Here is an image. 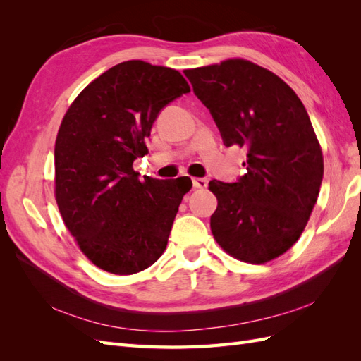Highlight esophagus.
I'll list each match as a JSON object with an SVG mask.
<instances>
[{
  "label": "esophagus",
  "instance_id": "1",
  "mask_svg": "<svg viewBox=\"0 0 361 361\" xmlns=\"http://www.w3.org/2000/svg\"><path fill=\"white\" fill-rule=\"evenodd\" d=\"M192 185H194V188L203 190V188L207 187V179H204V178H195V179H192Z\"/></svg>",
  "mask_w": 361,
  "mask_h": 361
}]
</instances>
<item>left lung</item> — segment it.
<instances>
[{"instance_id": "obj_1", "label": "left lung", "mask_w": 361, "mask_h": 361, "mask_svg": "<svg viewBox=\"0 0 361 361\" xmlns=\"http://www.w3.org/2000/svg\"><path fill=\"white\" fill-rule=\"evenodd\" d=\"M183 73L224 146L247 150L243 178L209 182L215 241L239 260L265 264L298 241L318 200L324 159L310 117L285 81L251 61Z\"/></svg>"}]
</instances>
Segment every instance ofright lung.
<instances>
[{
	"mask_svg": "<svg viewBox=\"0 0 361 361\" xmlns=\"http://www.w3.org/2000/svg\"><path fill=\"white\" fill-rule=\"evenodd\" d=\"M185 93L178 71L130 60L97 76L63 117L54 152L59 209L82 253L111 274L155 264L192 187L188 176L140 180L133 169L162 108Z\"/></svg>",
	"mask_w": 361,
	"mask_h": 361,
	"instance_id": "add662e5",
	"label": "right lung"
}]
</instances>
